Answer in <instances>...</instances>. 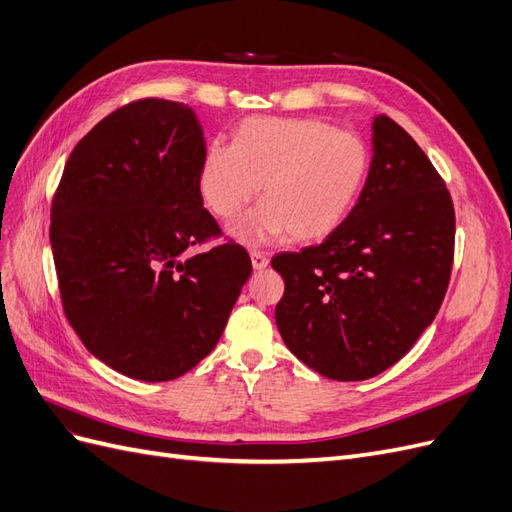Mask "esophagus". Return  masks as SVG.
Masks as SVG:
<instances>
[{
	"label": "esophagus",
	"instance_id": "esophagus-1",
	"mask_svg": "<svg viewBox=\"0 0 512 512\" xmlns=\"http://www.w3.org/2000/svg\"><path fill=\"white\" fill-rule=\"evenodd\" d=\"M250 258H252V267L254 269H265L269 265V256L265 252H260V250H252Z\"/></svg>",
	"mask_w": 512,
	"mask_h": 512
}]
</instances>
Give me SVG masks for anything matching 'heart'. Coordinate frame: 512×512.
I'll return each instance as SVG.
<instances>
[{
	"instance_id": "1",
	"label": "heart",
	"mask_w": 512,
	"mask_h": 512,
	"mask_svg": "<svg viewBox=\"0 0 512 512\" xmlns=\"http://www.w3.org/2000/svg\"><path fill=\"white\" fill-rule=\"evenodd\" d=\"M365 173L359 136L312 117H254L241 123L232 147L207 151L198 183L222 218L239 215L265 183V205L232 224V237L262 243L288 232L294 241H316L346 220Z\"/></svg>"
}]
</instances>
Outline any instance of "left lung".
<instances>
[{
  "label": "left lung",
  "mask_w": 512,
  "mask_h": 512,
  "mask_svg": "<svg viewBox=\"0 0 512 512\" xmlns=\"http://www.w3.org/2000/svg\"><path fill=\"white\" fill-rule=\"evenodd\" d=\"M359 200L320 245L273 256L284 277L275 322L288 350L331 380H367L436 318L451 280L455 209L425 151L397 123H371Z\"/></svg>",
  "instance_id": "8db88e82"
}]
</instances>
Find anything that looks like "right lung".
<instances>
[{"mask_svg":"<svg viewBox=\"0 0 512 512\" xmlns=\"http://www.w3.org/2000/svg\"><path fill=\"white\" fill-rule=\"evenodd\" d=\"M203 128L160 98L117 108L74 147L51 207L61 303L85 348L119 374L166 382L224 333L252 260L203 207Z\"/></svg>","mask_w":512,"mask_h":512,"instance_id":"add662e5","label":"right lung"}]
</instances>
